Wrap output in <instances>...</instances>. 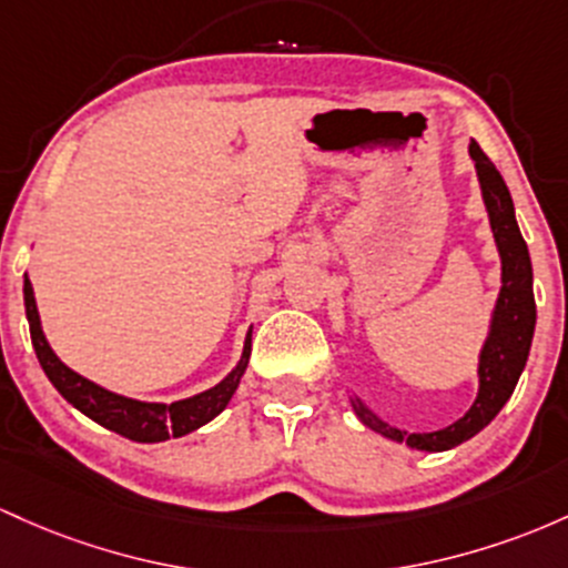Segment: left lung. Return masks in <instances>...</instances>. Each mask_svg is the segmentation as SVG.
Listing matches in <instances>:
<instances>
[{"mask_svg": "<svg viewBox=\"0 0 568 568\" xmlns=\"http://www.w3.org/2000/svg\"><path fill=\"white\" fill-rule=\"evenodd\" d=\"M469 155L475 161L483 201H486L488 209L490 231H494L501 257V292L499 301H496L494 318H490L488 341L480 352L477 399L456 424L445 426L439 432H424V435H407L403 429H394V426L381 422L375 413H369L359 399H352L356 416L369 429L388 439H397V443H407L416 450H432V454L456 448L464 439L475 437L483 426L494 422L496 413L513 397L515 384L524 373L528 348H531L534 324H537V303H534L531 290V257H528V246L524 235H520L518 222H515V206L513 199H509L507 184L496 171V165L488 161L486 152L480 150V144H469Z\"/></svg>", "mask_w": 568, "mask_h": 568, "instance_id": "obj_1", "label": "left lung"}]
</instances>
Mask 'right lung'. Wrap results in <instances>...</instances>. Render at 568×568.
Listing matches in <instances>:
<instances>
[{
    "label": "right lung",
    "mask_w": 568,
    "mask_h": 568,
    "mask_svg": "<svg viewBox=\"0 0 568 568\" xmlns=\"http://www.w3.org/2000/svg\"><path fill=\"white\" fill-rule=\"evenodd\" d=\"M23 303H27V318L31 329V343H34L37 359L50 378V384L59 388V394L67 403H72L80 413L93 418L95 424L106 426V429L118 432V435L136 439V443H163L169 437H182L187 432H195L199 426L209 424L214 416H220L231 403L233 392L239 388L241 375H244L246 362H250L252 352V333L246 335L244 356L235 365V369L225 381H220L214 388L195 394L190 399H180V403L161 405V403H139V399L120 397V394L106 392V388L95 386L93 381L82 378V375L69 369L53 348L44 341L40 327V314H37L34 290H31L29 276L23 278Z\"/></svg>",
    "instance_id": "1"
}]
</instances>
